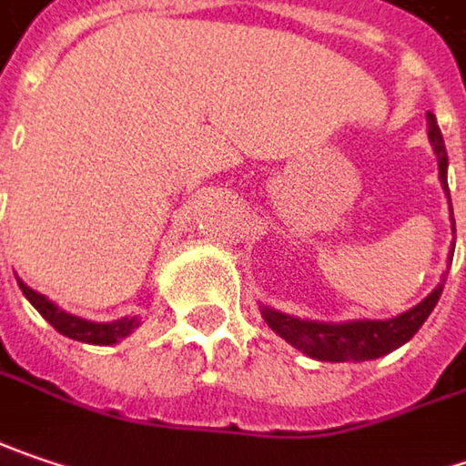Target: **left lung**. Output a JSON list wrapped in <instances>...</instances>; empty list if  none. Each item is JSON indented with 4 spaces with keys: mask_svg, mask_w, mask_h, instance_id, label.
<instances>
[{
    "mask_svg": "<svg viewBox=\"0 0 466 466\" xmlns=\"http://www.w3.org/2000/svg\"><path fill=\"white\" fill-rule=\"evenodd\" d=\"M428 136L435 154H438V173H441V183L449 194L446 186V167H449V157H446V147H443V136L438 128L435 115L428 112ZM443 293V283H438V289L420 301L414 309L399 314L393 319H354V322H314V319H299L291 314L275 312V309H262V317L269 328L280 338H286L291 346L299 351H304L307 357L319 361H364L378 360L388 351L399 349L401 343H407L409 338L414 336L422 322L431 317L435 309L438 299Z\"/></svg>",
    "mask_w": 466,
    "mask_h": 466,
    "instance_id": "obj_1",
    "label": "left lung"
}]
</instances>
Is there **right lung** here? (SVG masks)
Listing matches in <instances>:
<instances>
[{
    "instance_id": "1",
    "label": "right lung",
    "mask_w": 466,
    "mask_h": 466,
    "mask_svg": "<svg viewBox=\"0 0 466 466\" xmlns=\"http://www.w3.org/2000/svg\"><path fill=\"white\" fill-rule=\"evenodd\" d=\"M20 283V291L25 293V299L34 304L38 314L57 330L62 336L73 338V340H83V343H94V346H109V343H117L120 338H126L138 325L136 317H123L117 322H88V319H81V317H73V314L62 312L57 309L46 296L35 293L34 289H28L23 280Z\"/></svg>"
}]
</instances>
